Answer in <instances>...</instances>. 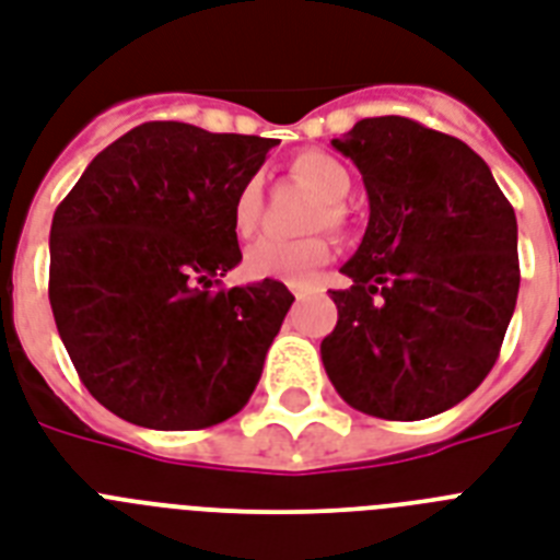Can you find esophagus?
Wrapping results in <instances>:
<instances>
[{
  "label": "esophagus",
  "mask_w": 560,
  "mask_h": 560,
  "mask_svg": "<svg viewBox=\"0 0 560 560\" xmlns=\"http://www.w3.org/2000/svg\"><path fill=\"white\" fill-rule=\"evenodd\" d=\"M288 288H290V293L295 295V299H299V295H304V293H307V290H311V288H307V284H299V281H290Z\"/></svg>",
  "instance_id": "34e87169"
}]
</instances>
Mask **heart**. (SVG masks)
Masks as SVG:
<instances>
[{"label":"heart","mask_w":560,"mask_h":560,"mask_svg":"<svg viewBox=\"0 0 560 560\" xmlns=\"http://www.w3.org/2000/svg\"><path fill=\"white\" fill-rule=\"evenodd\" d=\"M295 180L311 186L322 198V207L313 215V226H339L345 218L342 201L351 195L353 175L339 158L307 149L299 152L290 163ZM261 177L253 175L241 180L230 203V226L238 238H249L256 233L258 215H261ZM330 258V244L322 235L307 238H265L253 244L244 256V272L249 279H279V281H304L319 270Z\"/></svg>","instance_id":"obj_1"}]
</instances>
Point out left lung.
Segmentation results:
<instances>
[{"mask_svg": "<svg viewBox=\"0 0 560 560\" xmlns=\"http://www.w3.org/2000/svg\"><path fill=\"white\" fill-rule=\"evenodd\" d=\"M336 152L368 192V230L330 290L322 362L339 397L383 420H425L492 371L515 313V209L463 140L408 117H365Z\"/></svg>", "mask_w": 560, "mask_h": 560, "instance_id": "obj_1", "label": "left lung"}]
</instances>
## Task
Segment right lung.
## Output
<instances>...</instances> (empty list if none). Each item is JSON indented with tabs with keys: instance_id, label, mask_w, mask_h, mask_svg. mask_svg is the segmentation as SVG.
Instances as JSON below:
<instances>
[{
	"instance_id": "1",
	"label": "right lung",
	"mask_w": 560,
	"mask_h": 560,
	"mask_svg": "<svg viewBox=\"0 0 560 560\" xmlns=\"http://www.w3.org/2000/svg\"><path fill=\"white\" fill-rule=\"evenodd\" d=\"M276 140L158 120L85 166L54 212V322L100 406L161 431L247 406L293 293L209 290L241 261L230 203Z\"/></svg>"
}]
</instances>
